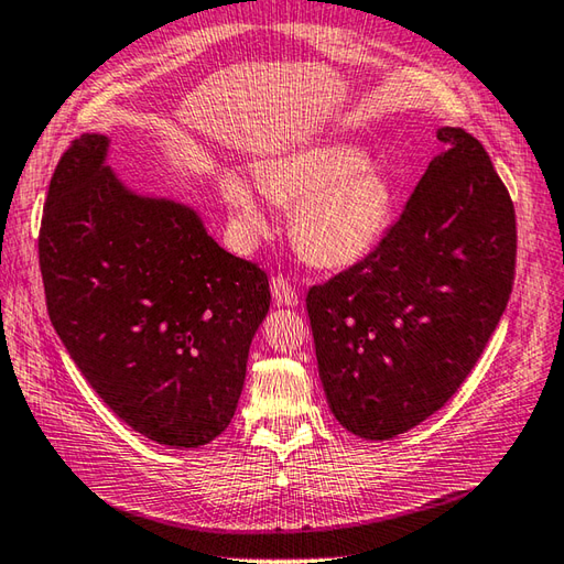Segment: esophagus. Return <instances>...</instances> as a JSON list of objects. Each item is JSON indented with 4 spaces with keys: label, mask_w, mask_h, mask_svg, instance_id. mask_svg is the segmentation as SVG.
Instances as JSON below:
<instances>
[{
    "label": "esophagus",
    "mask_w": 564,
    "mask_h": 564,
    "mask_svg": "<svg viewBox=\"0 0 564 564\" xmlns=\"http://www.w3.org/2000/svg\"><path fill=\"white\" fill-rule=\"evenodd\" d=\"M271 293H273V301L279 305H289L295 307L297 301H301V295H297L295 285L285 279V275H273L271 279Z\"/></svg>",
    "instance_id": "1"
}]
</instances>
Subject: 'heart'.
Listing matches in <instances>:
<instances>
[{
    "label": "heart",
    "mask_w": 564,
    "mask_h": 564,
    "mask_svg": "<svg viewBox=\"0 0 564 564\" xmlns=\"http://www.w3.org/2000/svg\"><path fill=\"white\" fill-rule=\"evenodd\" d=\"M273 203L293 205L291 237L323 269H345L377 247L393 207V187L355 143L313 141L269 159L257 173ZM225 200L241 235L269 229L267 207L245 175L225 173Z\"/></svg>",
    "instance_id": "heart-1"
}]
</instances>
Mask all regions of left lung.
<instances>
[{
    "label": "left lung",
    "mask_w": 564,
    "mask_h": 564,
    "mask_svg": "<svg viewBox=\"0 0 564 564\" xmlns=\"http://www.w3.org/2000/svg\"><path fill=\"white\" fill-rule=\"evenodd\" d=\"M403 215L367 257L307 291L319 379L349 433L389 440L459 389L506 311L516 209L487 149L437 131Z\"/></svg>",
    "instance_id": "1"
}]
</instances>
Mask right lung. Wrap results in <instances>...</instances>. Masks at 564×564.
<instances>
[{
    "label": "right lung",
    "instance_id": "add662e5",
    "mask_svg": "<svg viewBox=\"0 0 564 564\" xmlns=\"http://www.w3.org/2000/svg\"><path fill=\"white\" fill-rule=\"evenodd\" d=\"M83 134L55 165L39 231L51 325L129 427L200 447L231 423L269 275L225 251L191 207L139 197Z\"/></svg>",
    "mask_w": 564,
    "mask_h": 564
}]
</instances>
